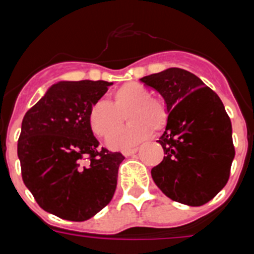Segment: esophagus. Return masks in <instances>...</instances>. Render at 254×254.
Instances as JSON below:
<instances>
[{"instance_id":"34e87169","label":"esophagus","mask_w":254,"mask_h":254,"mask_svg":"<svg viewBox=\"0 0 254 254\" xmlns=\"http://www.w3.org/2000/svg\"><path fill=\"white\" fill-rule=\"evenodd\" d=\"M137 150H138V149H129V150H123V152H122V154L125 155L126 158H127V156H131V155L136 154V152H137Z\"/></svg>"}]
</instances>
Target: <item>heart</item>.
<instances>
[{
	"label": "heart",
	"instance_id": "b5f03b06",
	"mask_svg": "<svg viewBox=\"0 0 254 254\" xmlns=\"http://www.w3.org/2000/svg\"><path fill=\"white\" fill-rule=\"evenodd\" d=\"M125 116L129 123L109 141L112 149H128L146 140L152 131H161L168 121L167 103L152 96L142 84L127 82L112 94L111 103L98 100L91 105L89 125L94 133L107 140L120 128Z\"/></svg>",
	"mask_w": 254,
	"mask_h": 254
}]
</instances>
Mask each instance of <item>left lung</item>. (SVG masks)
<instances>
[{
    "mask_svg": "<svg viewBox=\"0 0 254 254\" xmlns=\"http://www.w3.org/2000/svg\"><path fill=\"white\" fill-rule=\"evenodd\" d=\"M140 80L163 96L169 114L158 140L165 156L151 169L155 185L173 201L205 205L228 183L235 155L223 102L196 75L177 67Z\"/></svg>",
    "mask_w": 254,
    "mask_h": 254,
    "instance_id": "8db88e82",
    "label": "left lung"
}]
</instances>
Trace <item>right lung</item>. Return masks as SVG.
I'll use <instances>...</instances> for the list:
<instances>
[{
    "mask_svg": "<svg viewBox=\"0 0 254 254\" xmlns=\"http://www.w3.org/2000/svg\"><path fill=\"white\" fill-rule=\"evenodd\" d=\"M113 82L60 81L24 116L17 142L22 181L44 211L85 221L113 198L121 152L99 149L89 109Z\"/></svg>",
    "mask_w": 254,
    "mask_h": 254,
    "instance_id": "obj_1",
    "label": "right lung"
}]
</instances>
